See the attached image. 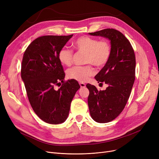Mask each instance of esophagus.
<instances>
[{
	"instance_id": "34e87169",
	"label": "esophagus",
	"mask_w": 159,
	"mask_h": 159,
	"mask_svg": "<svg viewBox=\"0 0 159 159\" xmlns=\"http://www.w3.org/2000/svg\"><path fill=\"white\" fill-rule=\"evenodd\" d=\"M79 84H80V86L81 88H84V87H86V84H84V83H83V82H80Z\"/></svg>"
}]
</instances>
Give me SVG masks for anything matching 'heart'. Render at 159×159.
<instances>
[{
  "mask_svg": "<svg viewBox=\"0 0 159 159\" xmlns=\"http://www.w3.org/2000/svg\"><path fill=\"white\" fill-rule=\"evenodd\" d=\"M72 46L78 52L84 53L85 66H74L67 71V76L79 82H86L94 75L95 71L92 64L98 68H103L109 61L111 54L110 42L87 35L77 38ZM74 53L71 49L63 48L58 53V60L64 66H70L73 62Z\"/></svg>",
  "mask_w": 159,
  "mask_h": 159,
  "instance_id": "obj_1",
  "label": "heart"
}]
</instances>
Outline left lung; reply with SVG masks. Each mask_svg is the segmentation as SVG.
I'll list each match as a JSON object with an SVG mask.
<instances>
[{
    "instance_id": "obj_1",
    "label": "left lung",
    "mask_w": 159,
    "mask_h": 159,
    "mask_svg": "<svg viewBox=\"0 0 159 159\" xmlns=\"http://www.w3.org/2000/svg\"><path fill=\"white\" fill-rule=\"evenodd\" d=\"M89 35L111 41L110 60L95 77L98 82L109 86L98 90L93 85H86L89 91L88 103L91 116L97 122L107 123L117 117L128 102L135 79V55L128 39L118 30L107 28Z\"/></svg>"
}]
</instances>
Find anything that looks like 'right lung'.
Segmentation results:
<instances>
[{"label": "right lung", "instance_id": "add662e5", "mask_svg": "<svg viewBox=\"0 0 159 159\" xmlns=\"http://www.w3.org/2000/svg\"><path fill=\"white\" fill-rule=\"evenodd\" d=\"M73 35H44L33 40L24 52L21 77L33 111L45 122H64L72 99L80 88L77 80L64 81L65 73L58 53ZM62 82L58 90L55 85Z\"/></svg>", "mask_w": 159, "mask_h": 159}]
</instances>
